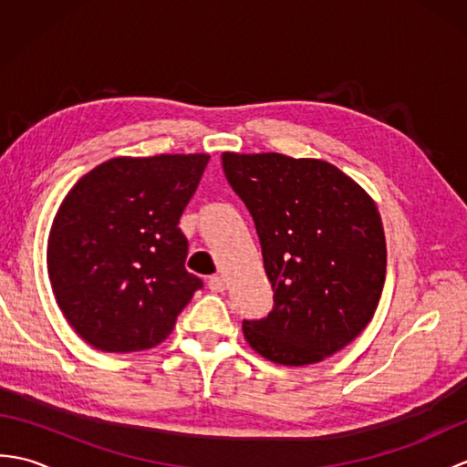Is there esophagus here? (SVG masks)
Wrapping results in <instances>:
<instances>
[{
  "label": "esophagus",
  "mask_w": 467,
  "mask_h": 467,
  "mask_svg": "<svg viewBox=\"0 0 467 467\" xmlns=\"http://www.w3.org/2000/svg\"><path fill=\"white\" fill-rule=\"evenodd\" d=\"M208 289L213 293H223L226 289V283L223 276H211V279H208Z\"/></svg>",
  "instance_id": "obj_1"
}]
</instances>
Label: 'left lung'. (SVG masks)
Returning a JSON list of instances; mask_svg holds the SVG:
<instances>
[{
  "label": "left lung",
  "instance_id": "8db88e82",
  "mask_svg": "<svg viewBox=\"0 0 467 467\" xmlns=\"http://www.w3.org/2000/svg\"><path fill=\"white\" fill-rule=\"evenodd\" d=\"M228 184L259 234L273 311L243 321L265 359L311 365L359 335L385 283V234L373 198L339 168L276 152L223 154Z\"/></svg>",
  "mask_w": 467,
  "mask_h": 467
}]
</instances>
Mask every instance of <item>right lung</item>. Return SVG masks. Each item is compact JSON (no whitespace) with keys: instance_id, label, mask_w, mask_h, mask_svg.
Wrapping results in <instances>:
<instances>
[{"instance_id":"obj_1","label":"right lung","mask_w":467,"mask_h":467,"mask_svg":"<svg viewBox=\"0 0 467 467\" xmlns=\"http://www.w3.org/2000/svg\"><path fill=\"white\" fill-rule=\"evenodd\" d=\"M208 154L118 156L82 176L59 204L47 275L72 329L106 353L162 343L202 286L184 269L178 223Z\"/></svg>"}]
</instances>
